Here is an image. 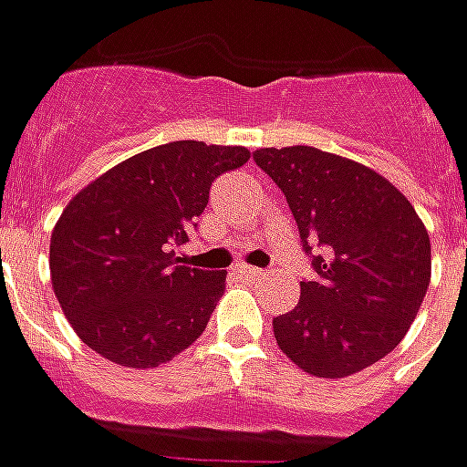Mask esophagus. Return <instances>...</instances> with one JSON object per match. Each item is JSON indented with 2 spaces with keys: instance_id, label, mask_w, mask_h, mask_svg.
Segmentation results:
<instances>
[{
  "instance_id": "esophagus-1",
  "label": "esophagus",
  "mask_w": 467,
  "mask_h": 467,
  "mask_svg": "<svg viewBox=\"0 0 467 467\" xmlns=\"http://www.w3.org/2000/svg\"><path fill=\"white\" fill-rule=\"evenodd\" d=\"M234 273H237L240 278H260V275H263V270L253 265H234Z\"/></svg>"
}]
</instances>
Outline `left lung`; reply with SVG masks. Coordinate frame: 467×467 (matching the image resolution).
Returning a JSON list of instances; mask_svg holds the SVG:
<instances>
[{
	"label": "left lung",
	"mask_w": 467,
	"mask_h": 467,
	"mask_svg": "<svg viewBox=\"0 0 467 467\" xmlns=\"http://www.w3.org/2000/svg\"><path fill=\"white\" fill-rule=\"evenodd\" d=\"M253 156L285 194L303 250H316V278L301 283L293 311L273 318L280 351L324 379L367 369L422 306L432 267L425 224L392 182L347 156L313 146Z\"/></svg>",
	"instance_id": "8db88e82"
}]
</instances>
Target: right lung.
Wrapping results in <instances>:
<instances>
[{
	"label": "right lung",
	"mask_w": 467,
	"mask_h": 467,
	"mask_svg": "<svg viewBox=\"0 0 467 467\" xmlns=\"http://www.w3.org/2000/svg\"><path fill=\"white\" fill-rule=\"evenodd\" d=\"M244 146L171 141L120 161L60 214L50 237L52 290L80 341L103 358L154 369L192 347L224 293L223 270L179 265L214 179Z\"/></svg>",
	"instance_id": "1"
}]
</instances>
